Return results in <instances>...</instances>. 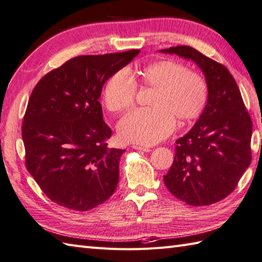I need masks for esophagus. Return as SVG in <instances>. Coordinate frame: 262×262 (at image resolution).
I'll use <instances>...</instances> for the list:
<instances>
[{
    "instance_id": "1",
    "label": "esophagus",
    "mask_w": 262,
    "mask_h": 262,
    "mask_svg": "<svg viewBox=\"0 0 262 262\" xmlns=\"http://www.w3.org/2000/svg\"><path fill=\"white\" fill-rule=\"evenodd\" d=\"M133 148L138 149V151H143V152H151V148L143 147V146H140V145H133Z\"/></svg>"
}]
</instances>
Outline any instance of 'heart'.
I'll return each instance as SVG.
<instances>
[{
    "instance_id": "b5f03b06",
    "label": "heart",
    "mask_w": 262,
    "mask_h": 262,
    "mask_svg": "<svg viewBox=\"0 0 262 262\" xmlns=\"http://www.w3.org/2000/svg\"><path fill=\"white\" fill-rule=\"evenodd\" d=\"M142 84L154 88L149 104L153 107L130 111L119 121L122 141L153 145L169 136L176 116L182 121L197 118L208 100V86L202 75L188 71L176 60L148 64L138 72ZM137 84L129 71L118 70L104 85L103 101L113 113H122L135 102Z\"/></svg>"
}]
</instances>
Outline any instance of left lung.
<instances>
[{
  "instance_id": "left-lung-1",
  "label": "left lung",
  "mask_w": 262,
  "mask_h": 262,
  "mask_svg": "<svg viewBox=\"0 0 262 262\" xmlns=\"http://www.w3.org/2000/svg\"><path fill=\"white\" fill-rule=\"evenodd\" d=\"M160 52L196 63L208 86L207 103L198 121L176 141L174 161L164 183L188 205L217 203L234 190L251 162L252 121L240 89L224 65L190 46Z\"/></svg>"
}]
</instances>
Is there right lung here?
Returning a JSON list of instances; mask_svg holds the SVG:
<instances>
[{"mask_svg": "<svg viewBox=\"0 0 262 262\" xmlns=\"http://www.w3.org/2000/svg\"><path fill=\"white\" fill-rule=\"evenodd\" d=\"M84 55L49 72L32 90L22 124L26 166L57 205L86 211L116 190L125 149L108 148L102 86L140 54Z\"/></svg>", "mask_w": 262, "mask_h": 262, "instance_id": "right-lung-1", "label": "right lung"}]
</instances>
